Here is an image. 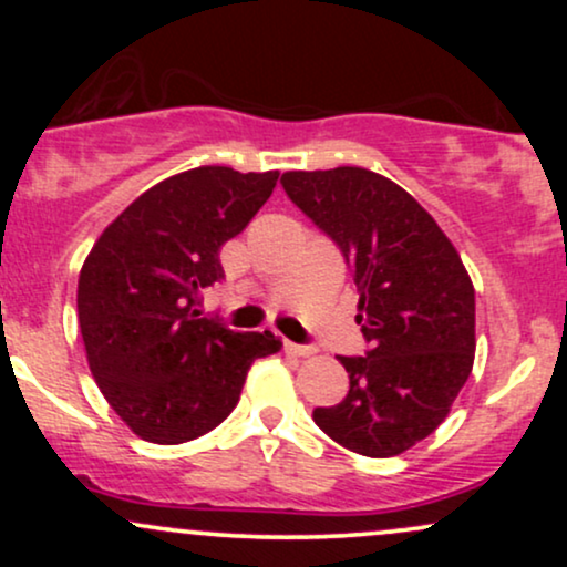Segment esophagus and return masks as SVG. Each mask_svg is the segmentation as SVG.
Listing matches in <instances>:
<instances>
[{
	"label": "esophagus",
	"mask_w": 567,
	"mask_h": 567,
	"mask_svg": "<svg viewBox=\"0 0 567 567\" xmlns=\"http://www.w3.org/2000/svg\"><path fill=\"white\" fill-rule=\"evenodd\" d=\"M285 351L292 357H311L315 354V347H301V343H292V341H285Z\"/></svg>",
	"instance_id": "34e87169"
}]
</instances>
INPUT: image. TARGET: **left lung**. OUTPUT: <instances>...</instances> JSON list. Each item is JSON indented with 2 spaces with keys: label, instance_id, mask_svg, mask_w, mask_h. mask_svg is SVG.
Here are the masks:
<instances>
[{
  "label": "left lung",
  "instance_id": "obj_1",
  "mask_svg": "<svg viewBox=\"0 0 567 567\" xmlns=\"http://www.w3.org/2000/svg\"><path fill=\"white\" fill-rule=\"evenodd\" d=\"M288 197L336 239L360 292L370 351L338 357L349 394L315 424L349 451L389 458L451 413L474 365V285L458 250L402 186L365 167L282 173Z\"/></svg>",
  "mask_w": 567,
  "mask_h": 567
}]
</instances>
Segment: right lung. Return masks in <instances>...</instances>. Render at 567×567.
I'll list each match as a JSON object with an SVG mask.
<instances>
[{"label": "right lung", "mask_w": 567, "mask_h": 567, "mask_svg": "<svg viewBox=\"0 0 567 567\" xmlns=\"http://www.w3.org/2000/svg\"><path fill=\"white\" fill-rule=\"evenodd\" d=\"M279 173L202 165L171 175L116 216L84 258L76 315L90 373L141 440L181 445L237 408L247 370L277 354L269 330L234 333L202 317L224 277L220 247L275 192Z\"/></svg>", "instance_id": "add662e5"}]
</instances>
